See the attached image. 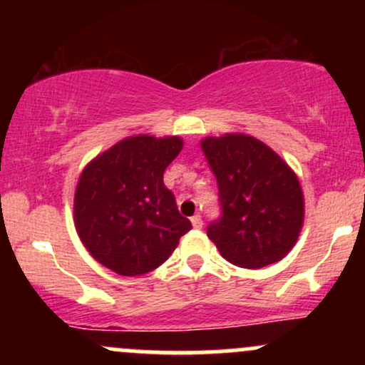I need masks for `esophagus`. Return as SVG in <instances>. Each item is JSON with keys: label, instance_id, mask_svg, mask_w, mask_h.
I'll return each mask as SVG.
<instances>
[{"label": "esophagus", "instance_id": "1", "mask_svg": "<svg viewBox=\"0 0 365 365\" xmlns=\"http://www.w3.org/2000/svg\"><path fill=\"white\" fill-rule=\"evenodd\" d=\"M190 221H192V226H194L195 230H200V228H202V220H200V216H199V215L192 216V217H190Z\"/></svg>", "mask_w": 365, "mask_h": 365}]
</instances>
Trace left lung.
<instances>
[{"instance_id": "obj_1", "label": "left lung", "mask_w": 365, "mask_h": 365, "mask_svg": "<svg viewBox=\"0 0 365 365\" xmlns=\"http://www.w3.org/2000/svg\"><path fill=\"white\" fill-rule=\"evenodd\" d=\"M200 148L220 188L223 216L207 228L220 254L247 269L282 261L304 226V192L295 171L247 133L206 137Z\"/></svg>"}]
</instances>
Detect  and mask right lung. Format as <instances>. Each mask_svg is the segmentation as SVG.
I'll list each match as a JSON object with an SVG mask.
<instances>
[{
	"label": "right lung",
	"instance_id": "right-lung-1",
	"mask_svg": "<svg viewBox=\"0 0 365 365\" xmlns=\"http://www.w3.org/2000/svg\"><path fill=\"white\" fill-rule=\"evenodd\" d=\"M182 148V137L140 133L116 142L82 170L75 228L87 252L116 274L156 269L192 228L163 182Z\"/></svg>",
	"mask_w": 365,
	"mask_h": 365
}]
</instances>
